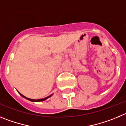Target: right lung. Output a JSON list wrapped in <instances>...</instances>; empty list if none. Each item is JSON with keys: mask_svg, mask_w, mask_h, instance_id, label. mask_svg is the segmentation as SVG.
<instances>
[{"mask_svg": "<svg viewBox=\"0 0 126 126\" xmlns=\"http://www.w3.org/2000/svg\"><path fill=\"white\" fill-rule=\"evenodd\" d=\"M19 94H20V95H21L22 96V97H24V98H26V99L28 100H30V101H31V102H42V101H44V100H45L47 99V98H49V97H51L52 95H53V94H51V95H49V96H48V97H45V98H41V99L36 100V99H32V98H28V97H25L24 95H22V94H21V93L19 92Z\"/></svg>", "mask_w": 126, "mask_h": 126, "instance_id": "right-lung-1", "label": "right lung"}]
</instances>
